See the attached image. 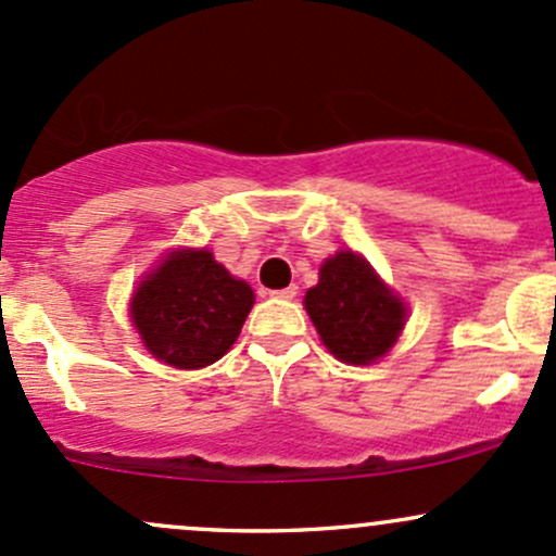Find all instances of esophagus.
I'll list each match as a JSON object with an SVG mask.
<instances>
[{"label": "esophagus", "mask_w": 556, "mask_h": 556, "mask_svg": "<svg viewBox=\"0 0 556 556\" xmlns=\"http://www.w3.org/2000/svg\"><path fill=\"white\" fill-rule=\"evenodd\" d=\"M295 295H298L295 285H290V288H285V290H274L271 292V298H279V301H292Z\"/></svg>", "instance_id": "esophagus-1"}]
</instances>
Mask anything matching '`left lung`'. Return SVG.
<instances>
[{
	"mask_svg": "<svg viewBox=\"0 0 556 556\" xmlns=\"http://www.w3.org/2000/svg\"><path fill=\"white\" fill-rule=\"evenodd\" d=\"M321 343L345 364H375L399 340L406 306L353 250H340L319 268V285L303 298Z\"/></svg>",
	"mask_w": 556,
	"mask_h": 556,
	"instance_id": "8db88e82",
	"label": "left lung"
}]
</instances>
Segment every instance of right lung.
<instances>
[{
	"label": "right lung",
	"instance_id": "right-lung-1",
	"mask_svg": "<svg viewBox=\"0 0 556 556\" xmlns=\"http://www.w3.org/2000/svg\"><path fill=\"white\" fill-rule=\"evenodd\" d=\"M255 295L211 250H176L131 298V321L157 362L200 369L235 345Z\"/></svg>",
	"mask_w": 556,
	"mask_h": 556
}]
</instances>
